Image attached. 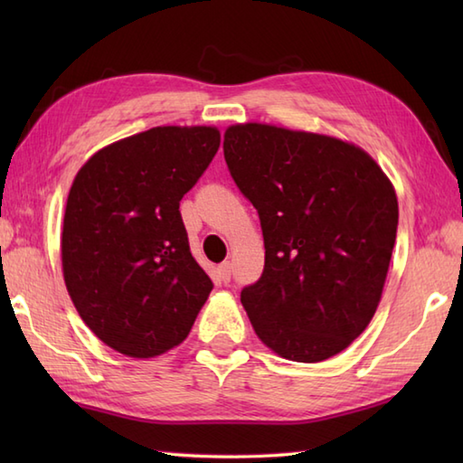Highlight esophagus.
<instances>
[{
    "label": "esophagus",
    "instance_id": "esophagus-1",
    "mask_svg": "<svg viewBox=\"0 0 463 463\" xmlns=\"http://www.w3.org/2000/svg\"><path fill=\"white\" fill-rule=\"evenodd\" d=\"M231 272H232L231 262H222L221 267H219V277H221L222 282H229L231 280Z\"/></svg>",
    "mask_w": 463,
    "mask_h": 463
}]
</instances>
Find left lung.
Masks as SVG:
<instances>
[{"instance_id": "obj_1", "label": "left lung", "mask_w": 463, "mask_h": 463, "mask_svg": "<svg viewBox=\"0 0 463 463\" xmlns=\"http://www.w3.org/2000/svg\"><path fill=\"white\" fill-rule=\"evenodd\" d=\"M234 183L259 211L262 277L241 302L262 344L294 362L346 350L376 312L398 196L362 146L269 123L224 131Z\"/></svg>"}]
</instances>
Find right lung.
Returning a JSON list of instances; mask_svg holds the SVG:
<instances>
[{
    "mask_svg": "<svg viewBox=\"0 0 463 463\" xmlns=\"http://www.w3.org/2000/svg\"><path fill=\"white\" fill-rule=\"evenodd\" d=\"M206 125H161L91 155L67 194L61 267L77 312L107 346L155 358L189 336L213 282L179 213L219 151Z\"/></svg>",
    "mask_w": 463,
    "mask_h": 463,
    "instance_id": "1",
    "label": "right lung"
}]
</instances>
